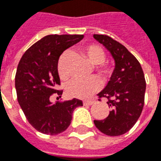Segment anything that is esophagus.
<instances>
[{
	"label": "esophagus",
	"instance_id": "34e87169",
	"mask_svg": "<svg viewBox=\"0 0 161 161\" xmlns=\"http://www.w3.org/2000/svg\"><path fill=\"white\" fill-rule=\"evenodd\" d=\"M94 101L93 100H85V101H83V103L84 105H92L94 104Z\"/></svg>",
	"mask_w": 161,
	"mask_h": 161
}]
</instances>
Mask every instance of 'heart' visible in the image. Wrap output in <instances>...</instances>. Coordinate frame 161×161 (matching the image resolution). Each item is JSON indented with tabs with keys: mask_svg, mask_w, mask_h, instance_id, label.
<instances>
[{
	"mask_svg": "<svg viewBox=\"0 0 161 161\" xmlns=\"http://www.w3.org/2000/svg\"><path fill=\"white\" fill-rule=\"evenodd\" d=\"M82 55L85 57L88 62L94 66H97L96 70L102 77H108L112 73V68L104 64L105 53L102 48L97 45H89L80 49ZM64 57L63 54L59 59L58 70L60 78L66 80L68 72L64 68ZM101 87V83L96 77H91L86 80H73L66 88V92L69 97L76 98H87Z\"/></svg>",
	"mask_w": 161,
	"mask_h": 161,
	"instance_id": "obj_1",
	"label": "heart"
}]
</instances>
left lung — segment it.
<instances>
[{"mask_svg": "<svg viewBox=\"0 0 161 161\" xmlns=\"http://www.w3.org/2000/svg\"><path fill=\"white\" fill-rule=\"evenodd\" d=\"M93 37L114 60L110 79L98 93L99 97L108 99L111 110L104 119L94 120V124L105 135L119 136L127 132L141 115L146 90L144 75L137 59L123 45L104 35Z\"/></svg>", "mask_w": 161, "mask_h": 161, "instance_id": "left-lung-1", "label": "left lung"}]
</instances>
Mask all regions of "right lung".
<instances>
[{
  "mask_svg": "<svg viewBox=\"0 0 161 161\" xmlns=\"http://www.w3.org/2000/svg\"><path fill=\"white\" fill-rule=\"evenodd\" d=\"M84 38L83 35H49L33 44L25 53L15 76L18 101L30 124L37 131L57 135L70 125L72 114L82 106L79 99L50 101L52 94L62 95L58 64L66 49Z\"/></svg>",
  "mask_w": 161,
  "mask_h": 161,
  "instance_id": "add662e5",
  "label": "right lung"
}]
</instances>
